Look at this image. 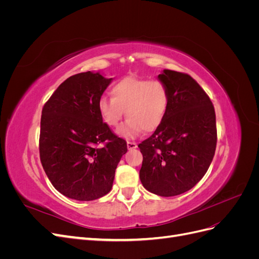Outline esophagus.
Masks as SVG:
<instances>
[{
  "label": "esophagus",
  "instance_id": "1",
  "mask_svg": "<svg viewBox=\"0 0 259 259\" xmlns=\"http://www.w3.org/2000/svg\"><path fill=\"white\" fill-rule=\"evenodd\" d=\"M127 149L128 150H133V149H136L137 148V144L136 143H133V142H127Z\"/></svg>",
  "mask_w": 259,
  "mask_h": 259
}]
</instances>
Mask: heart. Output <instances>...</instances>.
Here are the masks:
<instances>
[{
	"label": "heart",
	"instance_id": "b5f03b06",
	"mask_svg": "<svg viewBox=\"0 0 259 259\" xmlns=\"http://www.w3.org/2000/svg\"><path fill=\"white\" fill-rule=\"evenodd\" d=\"M168 107V91L161 81L127 76L111 88V98L101 97L97 109L107 126L114 127L125 111L127 120L116 130L125 139L136 138L144 131L152 132L160 126Z\"/></svg>",
	"mask_w": 259,
	"mask_h": 259
}]
</instances>
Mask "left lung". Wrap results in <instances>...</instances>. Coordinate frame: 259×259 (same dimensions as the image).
I'll return each mask as SVG.
<instances>
[{"mask_svg": "<svg viewBox=\"0 0 259 259\" xmlns=\"http://www.w3.org/2000/svg\"><path fill=\"white\" fill-rule=\"evenodd\" d=\"M158 80L168 91V107L160 126L138 145L139 178L148 191L174 197L197 185L213 161L216 116L206 93L190 75L164 69Z\"/></svg>", "mask_w": 259, "mask_h": 259, "instance_id": "1", "label": "left lung"}]
</instances>
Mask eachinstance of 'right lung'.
I'll use <instances>...</instances> for the list:
<instances>
[{"label": "right lung", "mask_w": 259, "mask_h": 259, "mask_svg": "<svg viewBox=\"0 0 259 259\" xmlns=\"http://www.w3.org/2000/svg\"><path fill=\"white\" fill-rule=\"evenodd\" d=\"M100 72L70 76L43 107L40 158L55 189L76 201H93L111 190L115 168L127 146L101 121L97 105L112 82ZM107 141L104 147L97 145Z\"/></svg>", "instance_id": "1"}]
</instances>
